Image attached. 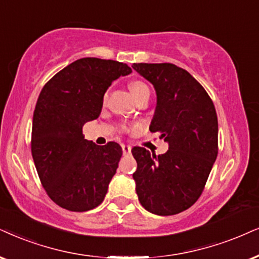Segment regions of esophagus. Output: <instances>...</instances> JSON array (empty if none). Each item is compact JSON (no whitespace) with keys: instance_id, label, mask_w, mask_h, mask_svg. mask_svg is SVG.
<instances>
[{"instance_id":"obj_1","label":"esophagus","mask_w":259,"mask_h":259,"mask_svg":"<svg viewBox=\"0 0 259 259\" xmlns=\"http://www.w3.org/2000/svg\"><path fill=\"white\" fill-rule=\"evenodd\" d=\"M122 150L123 154H130V152H132V147L127 145H122Z\"/></svg>"}]
</instances>
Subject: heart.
<instances>
[{
  "instance_id": "obj_1",
  "label": "heart",
  "mask_w": 259,
  "mask_h": 259,
  "mask_svg": "<svg viewBox=\"0 0 259 259\" xmlns=\"http://www.w3.org/2000/svg\"><path fill=\"white\" fill-rule=\"evenodd\" d=\"M129 90H130V93L133 94L134 99L136 101L140 99V98L145 97V96H149V87L147 86L145 82H142V81H134L129 84ZM107 98V94H105V97H104V100H106Z\"/></svg>"
}]
</instances>
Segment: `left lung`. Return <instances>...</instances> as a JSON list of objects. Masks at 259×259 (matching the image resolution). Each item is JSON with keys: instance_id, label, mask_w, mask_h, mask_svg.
Returning a JSON list of instances; mask_svg holds the SVG:
<instances>
[{"instance_id": "8db88e82", "label": "left lung", "mask_w": 259, "mask_h": 259, "mask_svg": "<svg viewBox=\"0 0 259 259\" xmlns=\"http://www.w3.org/2000/svg\"><path fill=\"white\" fill-rule=\"evenodd\" d=\"M156 92L152 133H161L168 150L156 156L142 147L132 153L133 175L142 207L175 215L201 196L218 156V116L210 97L191 74L172 63H134Z\"/></svg>"}]
</instances>
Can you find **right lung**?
Wrapping results in <instances>:
<instances>
[{
	"mask_svg": "<svg viewBox=\"0 0 259 259\" xmlns=\"http://www.w3.org/2000/svg\"><path fill=\"white\" fill-rule=\"evenodd\" d=\"M132 71L117 61L81 58L58 71L39 94L32 156L49 197L67 210H91L105 198L122 147L116 142L97 146L84 139L82 126L99 117L111 83Z\"/></svg>",
	"mask_w": 259,
	"mask_h": 259,
	"instance_id": "right-lung-1",
	"label": "right lung"
}]
</instances>
